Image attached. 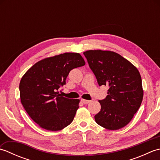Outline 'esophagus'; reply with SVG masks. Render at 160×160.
<instances>
[{
    "instance_id": "esophagus-1",
    "label": "esophagus",
    "mask_w": 160,
    "mask_h": 160,
    "mask_svg": "<svg viewBox=\"0 0 160 160\" xmlns=\"http://www.w3.org/2000/svg\"><path fill=\"white\" fill-rule=\"evenodd\" d=\"M81 101H82V102L83 104H89L90 102V100H84V99H82L81 100Z\"/></svg>"
}]
</instances>
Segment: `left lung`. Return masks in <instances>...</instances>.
<instances>
[{
	"label": "left lung",
	"mask_w": 160,
	"mask_h": 160,
	"mask_svg": "<svg viewBox=\"0 0 160 160\" xmlns=\"http://www.w3.org/2000/svg\"><path fill=\"white\" fill-rule=\"evenodd\" d=\"M100 86L108 85L107 96L99 100L101 109L96 123L108 130H118L131 122L140 108L144 91L138 69L111 51L89 50L84 53Z\"/></svg>",
	"instance_id": "left-lung-1"
}]
</instances>
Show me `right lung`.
I'll return each mask as SVG.
<instances>
[{"mask_svg":"<svg viewBox=\"0 0 160 160\" xmlns=\"http://www.w3.org/2000/svg\"><path fill=\"white\" fill-rule=\"evenodd\" d=\"M84 64L80 53H64L38 61L24 74L19 84L20 101L39 127L57 131L72 122L80 100L61 96L58 90L71 70Z\"/></svg>","mask_w":160,"mask_h":160,"instance_id":"right-lung-1","label":"right lung"}]
</instances>
